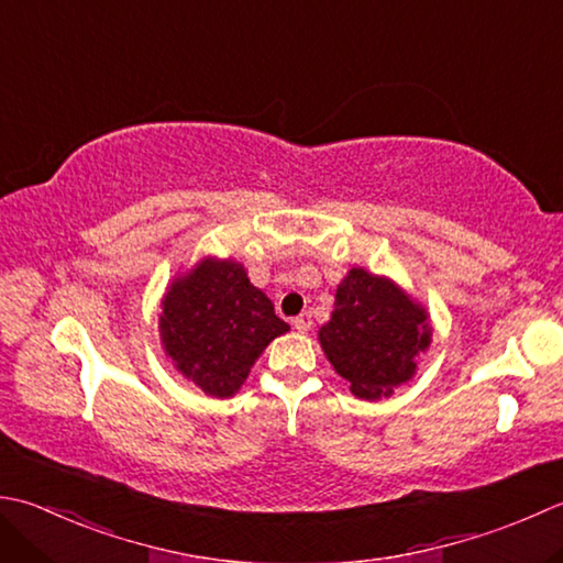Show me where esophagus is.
I'll use <instances>...</instances> for the list:
<instances>
[{
    "label": "esophagus",
    "instance_id": "obj_1",
    "mask_svg": "<svg viewBox=\"0 0 563 563\" xmlns=\"http://www.w3.org/2000/svg\"><path fill=\"white\" fill-rule=\"evenodd\" d=\"M292 327L297 329V332H302V334H307L312 329V314L310 312H302V314H297L295 319H292Z\"/></svg>",
    "mask_w": 563,
    "mask_h": 563
}]
</instances>
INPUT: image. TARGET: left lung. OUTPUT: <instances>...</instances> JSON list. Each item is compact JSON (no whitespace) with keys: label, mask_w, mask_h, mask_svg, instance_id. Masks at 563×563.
Here are the masks:
<instances>
[{"label":"left lung","mask_w":563,"mask_h":563,"mask_svg":"<svg viewBox=\"0 0 563 563\" xmlns=\"http://www.w3.org/2000/svg\"><path fill=\"white\" fill-rule=\"evenodd\" d=\"M319 344L356 398L378 400L415 376L432 327L400 285L351 268L336 288L332 319L319 329Z\"/></svg>","instance_id":"1"}]
</instances>
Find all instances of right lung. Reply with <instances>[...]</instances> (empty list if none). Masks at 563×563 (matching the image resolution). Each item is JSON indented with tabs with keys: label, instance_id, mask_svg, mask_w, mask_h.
<instances>
[{
	"label": "right lung",
	"instance_id": "1",
	"mask_svg": "<svg viewBox=\"0 0 563 563\" xmlns=\"http://www.w3.org/2000/svg\"><path fill=\"white\" fill-rule=\"evenodd\" d=\"M161 307L165 356L212 398H231L263 349L290 329L231 258L195 263L170 283Z\"/></svg>",
	"mask_w": 563,
	"mask_h": 563
}]
</instances>
